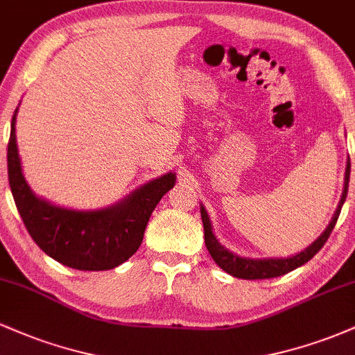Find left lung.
<instances>
[{
	"label": "left lung",
	"mask_w": 355,
	"mask_h": 355,
	"mask_svg": "<svg viewBox=\"0 0 355 355\" xmlns=\"http://www.w3.org/2000/svg\"><path fill=\"white\" fill-rule=\"evenodd\" d=\"M349 175H350V162H347V168H345V183H344V193H342V198L339 202V207H337L336 214L329 223L327 229L324 230V234L320 235L315 242L312 243L311 247L305 248L304 252L297 254L291 259H262V260H254V259H242V257L232 254V252L225 250L215 239V235L211 234V225L209 215H207L205 209H200L202 211V222H203V234H205V245L211 259L215 260V263L225 270L227 274L239 277V279L245 280H260V279H274V277L285 275L287 272L294 270V268L304 266L309 260L312 259L317 252L324 247V243L327 242V239L331 237L334 227H336L337 218L340 215V209L344 205L345 197H347V189H349Z\"/></svg>",
	"instance_id": "1"
}]
</instances>
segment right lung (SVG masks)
I'll return each instance as SVG.
<instances>
[{
    "instance_id": "add662e5",
    "label": "right lung",
    "mask_w": 355,
    "mask_h": 355,
    "mask_svg": "<svg viewBox=\"0 0 355 355\" xmlns=\"http://www.w3.org/2000/svg\"><path fill=\"white\" fill-rule=\"evenodd\" d=\"M16 112L8 141V180L28 234L46 255L76 270H108L140 247L150 215L173 187L175 173L146 183L120 205L78 211L40 200L21 173L15 135Z\"/></svg>"
}]
</instances>
